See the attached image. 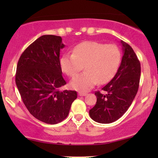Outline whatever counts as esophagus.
Here are the masks:
<instances>
[{
	"instance_id": "esophagus-1",
	"label": "esophagus",
	"mask_w": 158,
	"mask_h": 158,
	"mask_svg": "<svg viewBox=\"0 0 158 158\" xmlns=\"http://www.w3.org/2000/svg\"><path fill=\"white\" fill-rule=\"evenodd\" d=\"M87 94L86 93H82V92H79V96H80V97H85V96H86Z\"/></svg>"
}]
</instances>
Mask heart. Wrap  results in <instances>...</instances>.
I'll list each match as a JSON object with an SVG mask.
<instances>
[{"instance_id":"b5f03b06","label":"heart","mask_w":158,"mask_h":158,"mask_svg":"<svg viewBox=\"0 0 158 158\" xmlns=\"http://www.w3.org/2000/svg\"><path fill=\"white\" fill-rule=\"evenodd\" d=\"M121 51L115 44L94 41H83L73 48V53H64L60 59L61 70L75 77L85 65V71L73 78L70 85L79 91H88L99 81L108 82L114 77L121 62Z\"/></svg>"}]
</instances>
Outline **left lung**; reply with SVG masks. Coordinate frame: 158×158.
I'll return each instance as SVG.
<instances>
[{
	"instance_id": "8db88e82",
	"label": "left lung",
	"mask_w": 158,
	"mask_h": 158,
	"mask_svg": "<svg viewBox=\"0 0 158 158\" xmlns=\"http://www.w3.org/2000/svg\"><path fill=\"white\" fill-rule=\"evenodd\" d=\"M121 64L113 79L97 91V103L89 110L95 122L108 124L120 118L133 102L139 88L140 63L131 47L123 41Z\"/></svg>"
}]
</instances>
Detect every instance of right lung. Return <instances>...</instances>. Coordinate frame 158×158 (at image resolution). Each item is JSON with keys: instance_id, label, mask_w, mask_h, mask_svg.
<instances>
[{"instance_id": "1", "label": "right lung", "mask_w": 158, "mask_h": 158, "mask_svg": "<svg viewBox=\"0 0 158 158\" xmlns=\"http://www.w3.org/2000/svg\"><path fill=\"white\" fill-rule=\"evenodd\" d=\"M61 36L44 35L23 51L17 65L15 83L30 113L48 124H57L68 117L75 90H59L66 84L60 65Z\"/></svg>"}]
</instances>
